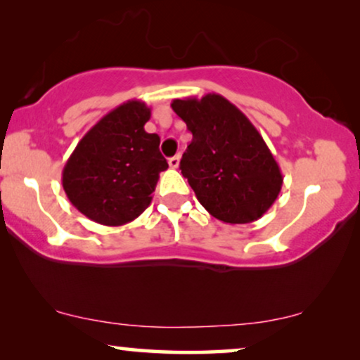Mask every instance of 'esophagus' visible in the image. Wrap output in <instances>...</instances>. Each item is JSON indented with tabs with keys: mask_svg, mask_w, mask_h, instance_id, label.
<instances>
[{
	"mask_svg": "<svg viewBox=\"0 0 360 360\" xmlns=\"http://www.w3.org/2000/svg\"><path fill=\"white\" fill-rule=\"evenodd\" d=\"M169 165L172 167V169H179V165H180V155L176 154V155H174V157H170V159H169Z\"/></svg>",
	"mask_w": 360,
	"mask_h": 360,
	"instance_id": "34e87169",
	"label": "esophagus"
}]
</instances>
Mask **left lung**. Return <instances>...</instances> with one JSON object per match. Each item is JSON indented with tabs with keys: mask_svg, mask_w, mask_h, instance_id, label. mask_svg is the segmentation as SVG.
<instances>
[{
	"mask_svg": "<svg viewBox=\"0 0 360 360\" xmlns=\"http://www.w3.org/2000/svg\"><path fill=\"white\" fill-rule=\"evenodd\" d=\"M172 110L193 134L180 169L201 206L229 224L262 218L283 176L249 117L218 93L174 100Z\"/></svg>",
	"mask_w": 360,
	"mask_h": 360,
	"instance_id": "obj_1",
	"label": "left lung"
}]
</instances>
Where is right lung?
<instances>
[{
    "label": "right lung",
    "instance_id": "add662e5",
    "mask_svg": "<svg viewBox=\"0 0 360 360\" xmlns=\"http://www.w3.org/2000/svg\"><path fill=\"white\" fill-rule=\"evenodd\" d=\"M150 108L129 100L108 112L82 137L62 172L75 208L103 226H122L144 213L159 174L169 169L160 137L146 132Z\"/></svg>",
    "mask_w": 360,
    "mask_h": 360
}]
</instances>
